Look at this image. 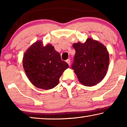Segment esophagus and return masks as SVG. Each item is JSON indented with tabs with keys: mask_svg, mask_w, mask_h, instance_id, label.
Returning <instances> with one entry per match:
<instances>
[{
	"mask_svg": "<svg viewBox=\"0 0 127 127\" xmlns=\"http://www.w3.org/2000/svg\"><path fill=\"white\" fill-rule=\"evenodd\" d=\"M66 62L69 65H70V59H67V60H66Z\"/></svg>",
	"mask_w": 127,
	"mask_h": 127,
	"instance_id": "1",
	"label": "esophagus"
}]
</instances>
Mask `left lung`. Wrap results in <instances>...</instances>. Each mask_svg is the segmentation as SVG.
Returning <instances> with one entry per match:
<instances>
[{"label":"left lung","instance_id":"8db88e82","mask_svg":"<svg viewBox=\"0 0 127 127\" xmlns=\"http://www.w3.org/2000/svg\"><path fill=\"white\" fill-rule=\"evenodd\" d=\"M76 50L72 68L81 84L93 86L100 82L106 74L109 64L107 49L98 41L87 38L85 43L73 44Z\"/></svg>","mask_w":127,"mask_h":127}]
</instances>
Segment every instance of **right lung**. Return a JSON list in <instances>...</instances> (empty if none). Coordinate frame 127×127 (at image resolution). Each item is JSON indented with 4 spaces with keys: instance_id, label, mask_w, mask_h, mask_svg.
Wrapping results in <instances>:
<instances>
[{
    "instance_id": "add662e5",
    "label": "right lung",
    "mask_w": 127,
    "mask_h": 127,
    "mask_svg": "<svg viewBox=\"0 0 127 127\" xmlns=\"http://www.w3.org/2000/svg\"><path fill=\"white\" fill-rule=\"evenodd\" d=\"M23 66L30 81L36 87L49 90L58 85L59 78L69 67L51 44L42 41L33 43L25 53Z\"/></svg>"
}]
</instances>
